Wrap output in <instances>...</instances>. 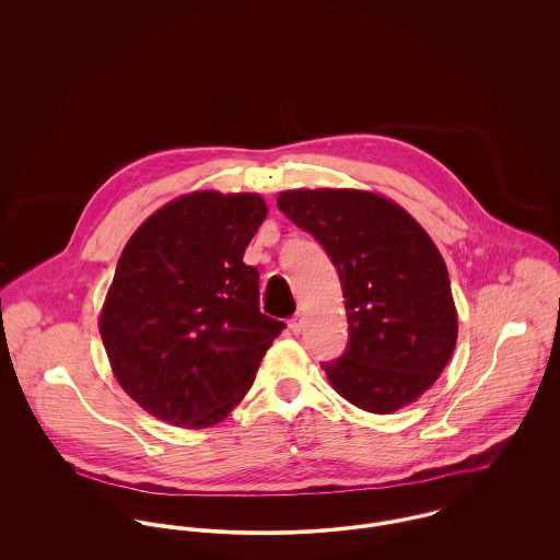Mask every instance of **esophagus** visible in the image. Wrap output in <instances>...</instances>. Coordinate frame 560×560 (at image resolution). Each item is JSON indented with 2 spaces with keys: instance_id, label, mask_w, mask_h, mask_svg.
I'll return each mask as SVG.
<instances>
[{
  "instance_id": "esophagus-1",
  "label": "esophagus",
  "mask_w": 560,
  "mask_h": 560,
  "mask_svg": "<svg viewBox=\"0 0 560 560\" xmlns=\"http://www.w3.org/2000/svg\"><path fill=\"white\" fill-rule=\"evenodd\" d=\"M303 324H305V322H303V313H296V315L290 319L288 326H290V330H292L294 335H299V332L303 330Z\"/></svg>"
}]
</instances>
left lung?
Returning a JSON list of instances; mask_svg holds the SVG:
<instances>
[{"instance_id": "left-lung-1", "label": "left lung", "mask_w": 560, "mask_h": 560, "mask_svg": "<svg viewBox=\"0 0 560 560\" xmlns=\"http://www.w3.org/2000/svg\"><path fill=\"white\" fill-rule=\"evenodd\" d=\"M277 206L339 272L350 339L339 359L322 363L332 388L375 415L419 399L457 341L448 272L428 232L368 190H283Z\"/></svg>"}]
</instances>
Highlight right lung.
Segmentation results:
<instances>
[{
	"mask_svg": "<svg viewBox=\"0 0 560 560\" xmlns=\"http://www.w3.org/2000/svg\"><path fill=\"white\" fill-rule=\"evenodd\" d=\"M264 219L255 192L197 190L126 243L98 326L120 386L152 417L223 421L285 328L259 311V272L243 261Z\"/></svg>",
	"mask_w": 560,
	"mask_h": 560,
	"instance_id": "obj_1",
	"label": "right lung"
}]
</instances>
